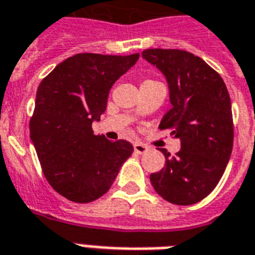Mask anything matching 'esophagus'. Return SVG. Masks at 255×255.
<instances>
[{
  "instance_id": "34e87169",
  "label": "esophagus",
  "mask_w": 255,
  "mask_h": 255,
  "mask_svg": "<svg viewBox=\"0 0 255 255\" xmlns=\"http://www.w3.org/2000/svg\"><path fill=\"white\" fill-rule=\"evenodd\" d=\"M133 146H134V152L138 153V154H142V153L148 152V146L141 142H135Z\"/></svg>"
}]
</instances>
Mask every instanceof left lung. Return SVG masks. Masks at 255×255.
Wrapping results in <instances>:
<instances>
[{
	"label": "left lung",
	"instance_id": "obj_1",
	"mask_svg": "<svg viewBox=\"0 0 255 255\" xmlns=\"http://www.w3.org/2000/svg\"><path fill=\"white\" fill-rule=\"evenodd\" d=\"M142 57L165 76L171 110L160 129H171L181 149L150 175L153 188L169 203L189 206L216 187L233 150V112L221 75L193 53L180 49H146Z\"/></svg>",
	"mask_w": 255,
	"mask_h": 255
}]
</instances>
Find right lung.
<instances>
[{
	"instance_id": "right-lung-1",
	"label": "right lung",
	"mask_w": 255,
	"mask_h": 255,
	"mask_svg": "<svg viewBox=\"0 0 255 255\" xmlns=\"http://www.w3.org/2000/svg\"><path fill=\"white\" fill-rule=\"evenodd\" d=\"M138 57L78 53L40 83L30 139L48 183L71 202L90 203L105 195L133 152L125 139L112 142L94 134L93 122L106 110L113 84Z\"/></svg>"
}]
</instances>
